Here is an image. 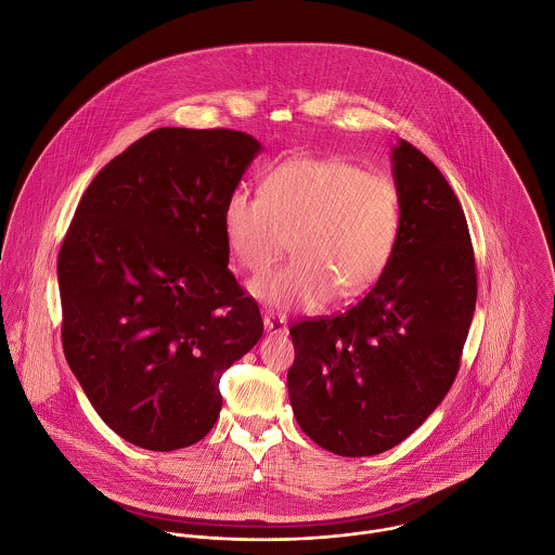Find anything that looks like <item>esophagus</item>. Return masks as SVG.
<instances>
[{"label":"esophagus","mask_w":555,"mask_h":555,"mask_svg":"<svg viewBox=\"0 0 555 555\" xmlns=\"http://www.w3.org/2000/svg\"><path fill=\"white\" fill-rule=\"evenodd\" d=\"M264 330H267V334H271V336H284V334H288L286 319H284L282 314H273V312L264 314Z\"/></svg>","instance_id":"34e87169"}]
</instances>
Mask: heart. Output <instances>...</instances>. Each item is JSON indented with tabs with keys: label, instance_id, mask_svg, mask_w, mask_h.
<instances>
[{
	"label": "heart",
	"instance_id": "b5f03b06",
	"mask_svg": "<svg viewBox=\"0 0 555 555\" xmlns=\"http://www.w3.org/2000/svg\"><path fill=\"white\" fill-rule=\"evenodd\" d=\"M225 243L249 273H262L288 249L297 258L249 284L262 304L314 308L358 297L387 269L400 232L393 183L338 157H297L275 166L260 195L236 189L221 212Z\"/></svg>",
	"mask_w": 555,
	"mask_h": 555
}]
</instances>
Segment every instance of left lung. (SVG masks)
<instances>
[{
  "instance_id": "1",
  "label": "left lung",
  "mask_w": 555,
  "mask_h": 555,
  "mask_svg": "<svg viewBox=\"0 0 555 555\" xmlns=\"http://www.w3.org/2000/svg\"><path fill=\"white\" fill-rule=\"evenodd\" d=\"M393 256L364 299L291 325L288 393L301 430L338 456H374L406 439L461 366L478 278L465 212L437 166L400 140Z\"/></svg>"
}]
</instances>
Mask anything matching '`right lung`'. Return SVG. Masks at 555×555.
I'll return each mask as SVG.
<instances>
[{"mask_svg": "<svg viewBox=\"0 0 555 555\" xmlns=\"http://www.w3.org/2000/svg\"><path fill=\"white\" fill-rule=\"evenodd\" d=\"M260 153L232 129L151 131L86 189L57 256L62 347L101 420L144 450L199 441L262 336L221 212Z\"/></svg>", "mask_w": 555, "mask_h": 555, "instance_id": "1", "label": "right lung"}]
</instances>
